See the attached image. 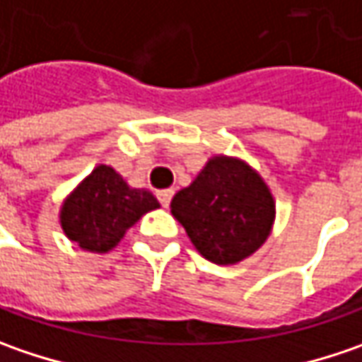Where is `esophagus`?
I'll return each mask as SVG.
<instances>
[{
    "instance_id": "1",
    "label": "esophagus",
    "mask_w": 362,
    "mask_h": 362,
    "mask_svg": "<svg viewBox=\"0 0 362 362\" xmlns=\"http://www.w3.org/2000/svg\"><path fill=\"white\" fill-rule=\"evenodd\" d=\"M172 197H174V190H172V188H165V190H160V192H158V200H160V204H162L164 209L170 206Z\"/></svg>"
}]
</instances>
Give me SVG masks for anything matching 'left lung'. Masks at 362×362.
I'll return each instance as SVG.
<instances>
[{
  "label": "left lung",
  "mask_w": 362,
  "mask_h": 362,
  "mask_svg": "<svg viewBox=\"0 0 362 362\" xmlns=\"http://www.w3.org/2000/svg\"><path fill=\"white\" fill-rule=\"evenodd\" d=\"M172 214L200 255L228 265L249 257L274 225V198L243 162L212 158L188 188L172 198Z\"/></svg>",
  "instance_id": "left-lung-1"
}]
</instances>
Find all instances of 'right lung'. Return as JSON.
<instances>
[{"instance_id":"obj_1","label":"right lung","mask_w":362,"mask_h":362,"mask_svg":"<svg viewBox=\"0 0 362 362\" xmlns=\"http://www.w3.org/2000/svg\"><path fill=\"white\" fill-rule=\"evenodd\" d=\"M160 202L148 190L129 188L109 165H97L87 180L66 198L60 223L69 239L87 251L113 249L146 212Z\"/></svg>"}]
</instances>
